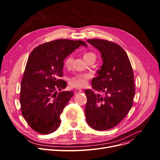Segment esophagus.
Listing matches in <instances>:
<instances>
[{
    "label": "esophagus",
    "instance_id": "1",
    "mask_svg": "<svg viewBox=\"0 0 160 160\" xmlns=\"http://www.w3.org/2000/svg\"><path fill=\"white\" fill-rule=\"evenodd\" d=\"M75 91L76 93H82V91H82L81 89H75Z\"/></svg>",
    "mask_w": 160,
    "mask_h": 160
}]
</instances>
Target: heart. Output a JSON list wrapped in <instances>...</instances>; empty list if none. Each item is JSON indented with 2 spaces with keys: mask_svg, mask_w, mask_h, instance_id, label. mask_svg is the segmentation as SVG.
Listing matches in <instances>:
<instances>
[{
  "mask_svg": "<svg viewBox=\"0 0 160 160\" xmlns=\"http://www.w3.org/2000/svg\"><path fill=\"white\" fill-rule=\"evenodd\" d=\"M95 54L93 52H86L83 54V59L87 62H88L91 59H95ZM72 61H73V58H72V55H69L66 57V59L64 61V66L65 68H70L72 65ZM90 75L89 74H78L69 78V83L72 88H81L88 83Z\"/></svg>",
  "mask_w": 160,
  "mask_h": 160,
  "instance_id": "obj_1",
  "label": "heart"
}]
</instances>
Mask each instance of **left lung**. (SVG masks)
I'll list each match as a JSON object with an SVG mask.
<instances>
[{
    "mask_svg": "<svg viewBox=\"0 0 160 160\" xmlns=\"http://www.w3.org/2000/svg\"><path fill=\"white\" fill-rule=\"evenodd\" d=\"M87 41L101 53L103 65L91 85L95 91L105 95L85 91L86 120L95 130H107L116 126L132 107L135 91L133 72L127 53L119 45L103 39Z\"/></svg>",
    "mask_w": 160,
    "mask_h": 160,
    "instance_id": "left-lung-1",
    "label": "left lung"
}]
</instances>
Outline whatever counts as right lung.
I'll list each match as a JSON object with an SVG mask.
<instances>
[{
  "mask_svg": "<svg viewBox=\"0 0 160 160\" xmlns=\"http://www.w3.org/2000/svg\"><path fill=\"white\" fill-rule=\"evenodd\" d=\"M81 45L83 41L58 39L35 48L27 62L21 85V112L29 126L41 134H49L61 124L60 115L74 93L61 91L67 82L63 61Z\"/></svg>",
  "mask_w": 160,
  "mask_h": 160,
  "instance_id": "right-lung-1",
  "label": "right lung"
}]
</instances>
